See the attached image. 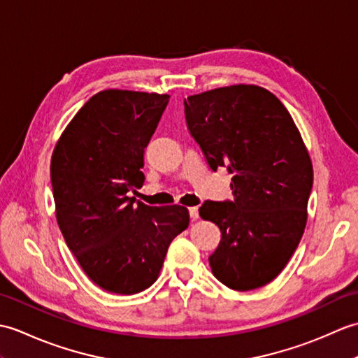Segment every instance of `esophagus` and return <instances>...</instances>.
<instances>
[{"instance_id": "34e87169", "label": "esophagus", "mask_w": 358, "mask_h": 358, "mask_svg": "<svg viewBox=\"0 0 358 358\" xmlns=\"http://www.w3.org/2000/svg\"><path fill=\"white\" fill-rule=\"evenodd\" d=\"M189 215H191V220L192 222H195V220H199V208L194 206V208H189Z\"/></svg>"}]
</instances>
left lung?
Returning <instances> with one entry per match:
<instances>
[{
    "mask_svg": "<svg viewBox=\"0 0 358 358\" xmlns=\"http://www.w3.org/2000/svg\"><path fill=\"white\" fill-rule=\"evenodd\" d=\"M187 129L212 171L227 167L232 200L204 201L222 240L209 264L235 291L262 287L285 269L305 232L314 171L291 113L260 86L235 85L185 100Z\"/></svg>",
    "mask_w": 358,
    "mask_h": 358,
    "instance_id": "obj_1",
    "label": "left lung"
}]
</instances>
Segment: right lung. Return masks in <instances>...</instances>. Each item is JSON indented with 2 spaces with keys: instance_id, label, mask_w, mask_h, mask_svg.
Listing matches in <instances>:
<instances>
[{
  "instance_id": "obj_1",
  "label": "right lung",
  "mask_w": 358,
  "mask_h": 358,
  "mask_svg": "<svg viewBox=\"0 0 358 358\" xmlns=\"http://www.w3.org/2000/svg\"><path fill=\"white\" fill-rule=\"evenodd\" d=\"M169 95L108 89L94 95L59 136L50 162L57 222L96 286L138 294L155 283L171 241L189 226L186 208L135 201L144 149Z\"/></svg>"
}]
</instances>
